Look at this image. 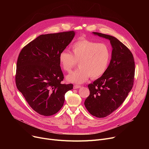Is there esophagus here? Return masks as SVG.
I'll return each mask as SVG.
<instances>
[{
	"instance_id": "esophagus-1",
	"label": "esophagus",
	"mask_w": 149,
	"mask_h": 149,
	"mask_svg": "<svg viewBox=\"0 0 149 149\" xmlns=\"http://www.w3.org/2000/svg\"><path fill=\"white\" fill-rule=\"evenodd\" d=\"M81 88V86H79V85L75 84V85L74 86V89H79V88Z\"/></svg>"
}]
</instances>
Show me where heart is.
Here are the masks:
<instances>
[{
    "instance_id": "1",
    "label": "heart",
    "mask_w": 149,
    "mask_h": 149,
    "mask_svg": "<svg viewBox=\"0 0 149 149\" xmlns=\"http://www.w3.org/2000/svg\"><path fill=\"white\" fill-rule=\"evenodd\" d=\"M70 49L71 53L62 51L58 56L60 68L65 72H70L79 61L80 68L67 75L68 81L81 84L89 77L96 79L106 72L111 58V49L106 44L81 38Z\"/></svg>"
}]
</instances>
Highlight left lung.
<instances>
[{
  "mask_svg": "<svg viewBox=\"0 0 149 149\" xmlns=\"http://www.w3.org/2000/svg\"><path fill=\"white\" fill-rule=\"evenodd\" d=\"M93 34L110 40L112 58L104 75L88 85L90 94L84 106L93 116L104 118L123 104L131 91L134 82L135 61L131 51L116 38L97 32Z\"/></svg>",
  "mask_w": 149,
  "mask_h": 149,
  "instance_id": "1",
  "label": "left lung"
}]
</instances>
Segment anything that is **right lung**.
<instances>
[{
  "mask_svg": "<svg viewBox=\"0 0 149 149\" xmlns=\"http://www.w3.org/2000/svg\"><path fill=\"white\" fill-rule=\"evenodd\" d=\"M75 36L73 31L39 36L23 47L17 61L15 84L34 111L43 116L57 113L72 84H62L64 76L59 54Z\"/></svg>",
  "mask_w": 149,
  "mask_h": 149,
  "instance_id": "1",
  "label": "right lung"
}]
</instances>
